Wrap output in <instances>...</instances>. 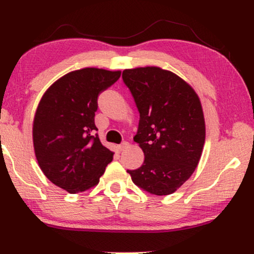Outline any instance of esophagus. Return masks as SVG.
I'll return each instance as SVG.
<instances>
[{"mask_svg": "<svg viewBox=\"0 0 254 254\" xmlns=\"http://www.w3.org/2000/svg\"><path fill=\"white\" fill-rule=\"evenodd\" d=\"M128 147H129V143L125 141V142H123V143H121V144L118 145V149H119L120 151H123L124 149H126V148H128Z\"/></svg>", "mask_w": 254, "mask_h": 254, "instance_id": "1", "label": "esophagus"}]
</instances>
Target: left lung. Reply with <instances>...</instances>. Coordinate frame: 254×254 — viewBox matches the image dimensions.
<instances>
[{
    "instance_id": "1",
    "label": "left lung",
    "mask_w": 254,
    "mask_h": 254,
    "mask_svg": "<svg viewBox=\"0 0 254 254\" xmlns=\"http://www.w3.org/2000/svg\"><path fill=\"white\" fill-rule=\"evenodd\" d=\"M123 79L140 112L134 141L144 154L143 165L127 172L145 192L175 193L202 155L206 124L199 96L182 77L159 67L125 69Z\"/></svg>"
}]
</instances>
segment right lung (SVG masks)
<instances>
[{
	"instance_id": "right-lung-1",
	"label": "right lung",
	"mask_w": 254,
	"mask_h": 254,
	"mask_svg": "<svg viewBox=\"0 0 254 254\" xmlns=\"http://www.w3.org/2000/svg\"><path fill=\"white\" fill-rule=\"evenodd\" d=\"M120 70L83 68L55 81L41 97L33 119V147L44 175L69 193L95 187L113 152L97 129V98L119 79Z\"/></svg>"
}]
</instances>
